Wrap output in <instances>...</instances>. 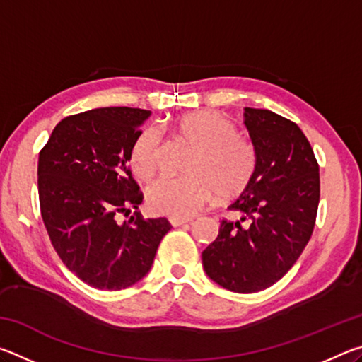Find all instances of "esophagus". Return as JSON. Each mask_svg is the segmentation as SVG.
<instances>
[{
    "label": "esophagus",
    "mask_w": 362,
    "mask_h": 362,
    "mask_svg": "<svg viewBox=\"0 0 362 362\" xmlns=\"http://www.w3.org/2000/svg\"><path fill=\"white\" fill-rule=\"evenodd\" d=\"M169 222H170V225H173V226H180V225L192 223L193 218H170Z\"/></svg>",
    "instance_id": "34e87169"
}]
</instances>
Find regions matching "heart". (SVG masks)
<instances>
[{"mask_svg":"<svg viewBox=\"0 0 362 362\" xmlns=\"http://www.w3.org/2000/svg\"><path fill=\"white\" fill-rule=\"evenodd\" d=\"M177 137L193 153L185 166L187 177L159 179L146 189L150 211L170 218H189L216 194L220 201L235 199L246 192L257 170L254 145L236 134L222 113L203 110L179 116L173 126ZM161 132L146 126L134 140L129 153L132 173L146 180L161 161Z\"/></svg>","mask_w":362,"mask_h":362,"instance_id":"b5f03b06","label":"heart"}]
</instances>
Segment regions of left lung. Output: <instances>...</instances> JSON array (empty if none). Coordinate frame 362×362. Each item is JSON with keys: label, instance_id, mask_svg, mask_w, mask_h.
Instances as JSON below:
<instances>
[{"label": "left lung", "instance_id": "1", "mask_svg": "<svg viewBox=\"0 0 362 362\" xmlns=\"http://www.w3.org/2000/svg\"><path fill=\"white\" fill-rule=\"evenodd\" d=\"M244 124L257 151L252 182L228 209L217 240L203 250L207 276L225 289H267L293 267L315 228L320 166L300 127L269 110L244 108Z\"/></svg>", "mask_w": 362, "mask_h": 362}]
</instances>
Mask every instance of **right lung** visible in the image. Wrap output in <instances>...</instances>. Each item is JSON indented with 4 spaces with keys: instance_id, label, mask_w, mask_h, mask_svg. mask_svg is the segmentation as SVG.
I'll use <instances>...</instances> for the list:
<instances>
[{
    "instance_id": "add662e5",
    "label": "right lung",
    "mask_w": 362,
    "mask_h": 362,
    "mask_svg": "<svg viewBox=\"0 0 362 362\" xmlns=\"http://www.w3.org/2000/svg\"><path fill=\"white\" fill-rule=\"evenodd\" d=\"M151 112L105 107L69 116L54 127L38 159L41 217L64 265L83 283L121 291L146 276L168 218L137 212L142 193L129 153ZM136 209L127 223L115 216Z\"/></svg>"
}]
</instances>
